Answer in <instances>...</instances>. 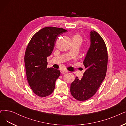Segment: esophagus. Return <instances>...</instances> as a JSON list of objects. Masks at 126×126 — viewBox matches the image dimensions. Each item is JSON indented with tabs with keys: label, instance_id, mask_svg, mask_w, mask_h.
Here are the masks:
<instances>
[{
	"label": "esophagus",
	"instance_id": "34e87169",
	"mask_svg": "<svg viewBox=\"0 0 126 126\" xmlns=\"http://www.w3.org/2000/svg\"><path fill=\"white\" fill-rule=\"evenodd\" d=\"M68 73V71L66 70H61V73L62 74H65Z\"/></svg>",
	"mask_w": 126,
	"mask_h": 126
}]
</instances>
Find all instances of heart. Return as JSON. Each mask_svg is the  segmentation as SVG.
<instances>
[{"label": "heart", "instance_id": "heart-1", "mask_svg": "<svg viewBox=\"0 0 126 126\" xmlns=\"http://www.w3.org/2000/svg\"><path fill=\"white\" fill-rule=\"evenodd\" d=\"M72 41H79L81 42L82 41V38L80 35L76 34L72 37Z\"/></svg>", "mask_w": 126, "mask_h": 126}]
</instances>
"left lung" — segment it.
<instances>
[{"instance_id":"1","label":"left lung","mask_w":126,"mask_h":126,"mask_svg":"<svg viewBox=\"0 0 126 126\" xmlns=\"http://www.w3.org/2000/svg\"><path fill=\"white\" fill-rule=\"evenodd\" d=\"M90 46L83 61L86 68L81 80L76 77L70 84V92L76 99L84 101L94 96L105 79L108 64V52L101 36L90 31Z\"/></svg>"}]
</instances>
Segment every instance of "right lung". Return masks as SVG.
<instances>
[{
    "label": "right lung",
    "instance_id": "obj_1",
    "mask_svg": "<svg viewBox=\"0 0 126 126\" xmlns=\"http://www.w3.org/2000/svg\"><path fill=\"white\" fill-rule=\"evenodd\" d=\"M66 31L57 27H45L36 33L27 46L24 58L27 78L38 96L50 95L55 88L60 72L47 67V58L52 52L58 36Z\"/></svg>",
    "mask_w": 126,
    "mask_h": 126
}]
</instances>
